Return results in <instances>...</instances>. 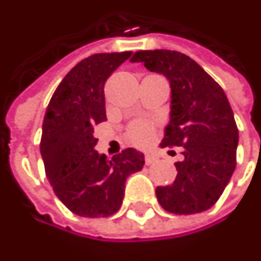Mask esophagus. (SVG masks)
Returning <instances> with one entry per match:
<instances>
[{
    "instance_id": "esophagus-1",
    "label": "esophagus",
    "mask_w": 261,
    "mask_h": 261,
    "mask_svg": "<svg viewBox=\"0 0 261 261\" xmlns=\"http://www.w3.org/2000/svg\"><path fill=\"white\" fill-rule=\"evenodd\" d=\"M156 161V156L154 154H145V164L147 165H151V164H154Z\"/></svg>"
}]
</instances>
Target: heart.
I'll return each instance as SVG.
<instances>
[{
  "mask_svg": "<svg viewBox=\"0 0 261 261\" xmlns=\"http://www.w3.org/2000/svg\"><path fill=\"white\" fill-rule=\"evenodd\" d=\"M154 127L148 121H134L127 130V137L136 145H145L151 140Z\"/></svg>",
  "mask_w": 261,
  "mask_h": 261,
  "instance_id": "heart-1",
  "label": "heart"
}]
</instances>
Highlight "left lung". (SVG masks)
Masks as SVG:
<instances>
[{
  "instance_id": "1",
  "label": "left lung",
  "mask_w": 261,
  "mask_h": 261,
  "mask_svg": "<svg viewBox=\"0 0 261 261\" xmlns=\"http://www.w3.org/2000/svg\"><path fill=\"white\" fill-rule=\"evenodd\" d=\"M133 62H141L169 82L171 112L161 147L184 148V160L175 162V181L156 187V199L176 215L207 211L236 168L239 131L223 89L181 52L138 50Z\"/></svg>"
}]
</instances>
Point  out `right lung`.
Instances as JSON below:
<instances>
[{"label": "right lung", "instance_id": "right-lung-1", "mask_svg": "<svg viewBox=\"0 0 261 261\" xmlns=\"http://www.w3.org/2000/svg\"><path fill=\"white\" fill-rule=\"evenodd\" d=\"M130 56L131 52L96 54L79 62L55 90L45 113V172L56 196L74 215L106 218L117 212L127 178L144 167V154L136 148L123 149L112 160L94 149L93 125L107 120L106 80Z\"/></svg>", "mask_w": 261, "mask_h": 261}]
</instances>
